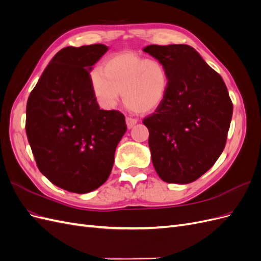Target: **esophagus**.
Returning <instances> with one entry per match:
<instances>
[{
  "label": "esophagus",
  "mask_w": 261,
  "mask_h": 261,
  "mask_svg": "<svg viewBox=\"0 0 261 261\" xmlns=\"http://www.w3.org/2000/svg\"><path fill=\"white\" fill-rule=\"evenodd\" d=\"M126 123H127V127L128 128H132L135 126L137 123H138V120L135 117H132V116H128L127 118H126Z\"/></svg>",
  "instance_id": "obj_1"
}]
</instances>
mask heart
<instances>
[{"label":"heart","mask_w":261,"mask_h":261,"mask_svg":"<svg viewBox=\"0 0 261 261\" xmlns=\"http://www.w3.org/2000/svg\"><path fill=\"white\" fill-rule=\"evenodd\" d=\"M93 89L106 106H114L123 92L125 105L137 112H148L161 103L168 89L167 70L159 61L133 52L109 57L92 76Z\"/></svg>","instance_id":"obj_1"}]
</instances>
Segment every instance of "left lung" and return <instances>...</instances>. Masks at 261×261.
<instances>
[{"label": "left lung", "instance_id": "8db88e82", "mask_svg": "<svg viewBox=\"0 0 261 261\" xmlns=\"http://www.w3.org/2000/svg\"><path fill=\"white\" fill-rule=\"evenodd\" d=\"M144 51L169 78L161 103L143 121L153 167L167 183H192L222 153L233 103L222 77L191 45L151 44Z\"/></svg>", "mask_w": 261, "mask_h": 261}]
</instances>
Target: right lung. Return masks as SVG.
Here are the masks:
<instances>
[{"mask_svg":"<svg viewBox=\"0 0 261 261\" xmlns=\"http://www.w3.org/2000/svg\"><path fill=\"white\" fill-rule=\"evenodd\" d=\"M105 44L66 46L30 92L26 133L38 169L65 191L86 194L110 176L127 126L120 111L100 110L90 70Z\"/></svg>","mask_w":261,"mask_h":261,"instance_id":"obj_1","label":"right lung"}]
</instances>
